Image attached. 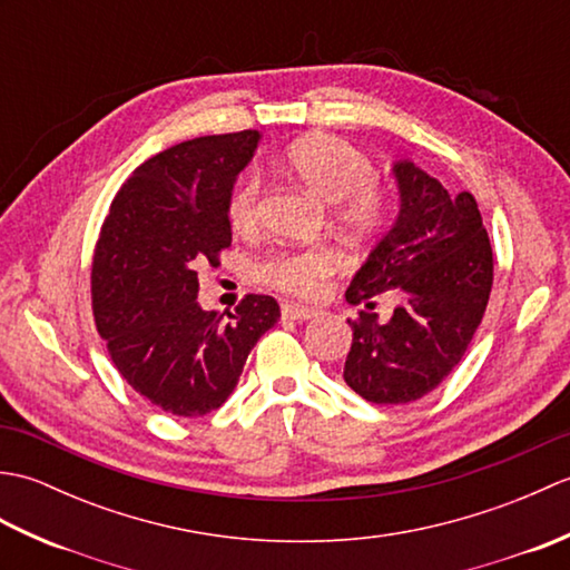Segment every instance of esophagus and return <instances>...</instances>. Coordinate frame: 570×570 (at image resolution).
<instances>
[{
    "label": "esophagus",
    "mask_w": 570,
    "mask_h": 570,
    "mask_svg": "<svg viewBox=\"0 0 570 570\" xmlns=\"http://www.w3.org/2000/svg\"><path fill=\"white\" fill-rule=\"evenodd\" d=\"M282 316L288 321H308V318H316V311L308 306H298V304H284Z\"/></svg>",
    "instance_id": "34e87169"
}]
</instances>
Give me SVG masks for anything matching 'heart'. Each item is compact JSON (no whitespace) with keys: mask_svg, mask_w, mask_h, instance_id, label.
Masks as SVG:
<instances>
[{"mask_svg":"<svg viewBox=\"0 0 570 570\" xmlns=\"http://www.w3.org/2000/svg\"><path fill=\"white\" fill-rule=\"evenodd\" d=\"M286 168L313 196L335 205L333 217L350 233L370 235L386 215V193L372 180V166L355 144L335 135H308L286 149ZM262 184L257 174L242 176L227 200V220L237 233L247 235L259 227ZM337 269L331 249L278 252L259 264L264 284L296 296H316L325 278Z\"/></svg>","mask_w":570,"mask_h":570,"instance_id":"obj_1","label":"heart"}]
</instances>
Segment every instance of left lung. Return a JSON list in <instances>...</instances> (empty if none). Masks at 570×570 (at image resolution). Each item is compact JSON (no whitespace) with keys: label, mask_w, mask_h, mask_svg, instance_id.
<instances>
[{"label":"left lung","mask_w":570,"mask_h":570,"mask_svg":"<svg viewBox=\"0 0 570 570\" xmlns=\"http://www.w3.org/2000/svg\"><path fill=\"white\" fill-rule=\"evenodd\" d=\"M399 213L345 292L362 304L402 294L392 318L360 311L343 377L372 404H409L433 392L465 355L485 316L492 247L475 198L451 196L414 161H394Z\"/></svg>","instance_id":"left-lung-1"}]
</instances>
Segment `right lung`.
Segmentation results:
<instances>
[{"label": "right lung", "mask_w": 570, "mask_h": 570, "mask_svg": "<svg viewBox=\"0 0 570 570\" xmlns=\"http://www.w3.org/2000/svg\"><path fill=\"white\" fill-rule=\"evenodd\" d=\"M259 139L245 129L151 156L119 188L95 245L98 333L131 390L166 414L223 406L252 347L282 316L272 296L257 294L227 316L198 304V269L233 242L227 200Z\"/></svg>", "instance_id": "1"}]
</instances>
